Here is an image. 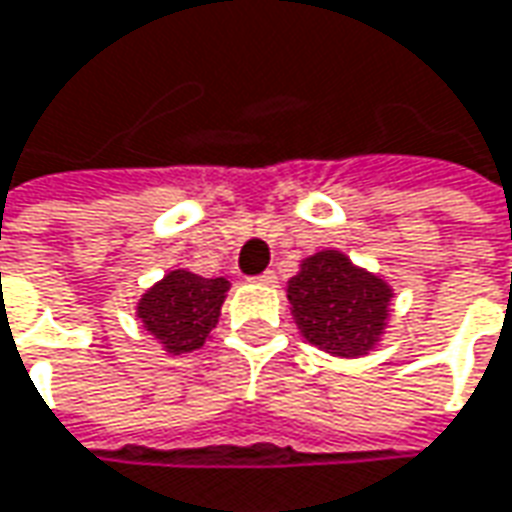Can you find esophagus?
<instances>
[{
	"instance_id": "obj_1",
	"label": "esophagus",
	"mask_w": 512,
	"mask_h": 512,
	"mask_svg": "<svg viewBox=\"0 0 512 512\" xmlns=\"http://www.w3.org/2000/svg\"><path fill=\"white\" fill-rule=\"evenodd\" d=\"M274 280H277V277H274V271H263V274L252 277V283H263V285H271Z\"/></svg>"
}]
</instances>
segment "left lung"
Returning <instances> with one entry per match:
<instances>
[{"label":"left lung","instance_id":"1","mask_svg":"<svg viewBox=\"0 0 512 512\" xmlns=\"http://www.w3.org/2000/svg\"><path fill=\"white\" fill-rule=\"evenodd\" d=\"M392 288L339 252H316L288 280L291 314L302 336L333 356H364L387 325Z\"/></svg>","mask_w":512,"mask_h":512}]
</instances>
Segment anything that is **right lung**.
<instances>
[{
  "label": "right lung",
  "instance_id": "add662e5",
  "mask_svg": "<svg viewBox=\"0 0 512 512\" xmlns=\"http://www.w3.org/2000/svg\"><path fill=\"white\" fill-rule=\"evenodd\" d=\"M227 291L229 280L224 277L207 280L193 271L176 269L139 300L137 316L168 353H190L210 339Z\"/></svg>",
  "mask_w": 512,
  "mask_h": 512
}]
</instances>
